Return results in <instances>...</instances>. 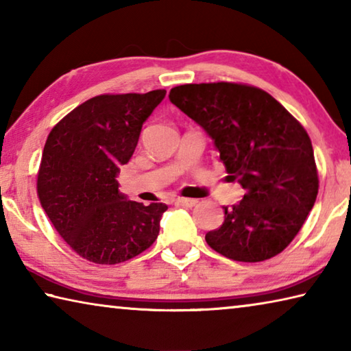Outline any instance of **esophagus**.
<instances>
[{
  "instance_id": "esophagus-1",
  "label": "esophagus",
  "mask_w": 351,
  "mask_h": 351,
  "mask_svg": "<svg viewBox=\"0 0 351 351\" xmlns=\"http://www.w3.org/2000/svg\"><path fill=\"white\" fill-rule=\"evenodd\" d=\"M175 201L178 206H184V207H193L198 203L197 199H192V198H176Z\"/></svg>"
}]
</instances>
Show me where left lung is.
I'll use <instances>...</instances> for the list:
<instances>
[{
	"label": "left lung",
	"mask_w": 351,
	"mask_h": 351,
	"mask_svg": "<svg viewBox=\"0 0 351 351\" xmlns=\"http://www.w3.org/2000/svg\"><path fill=\"white\" fill-rule=\"evenodd\" d=\"M170 102L204 130L232 181L245 189L223 206L224 221L206 241L230 260H268L302 229L316 203L319 180L305 128L263 90L240 83L171 88Z\"/></svg>",
	"instance_id": "8db88e82"
}]
</instances>
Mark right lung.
Wrapping results in <instances>:
<instances>
[{"label": "right lung", "mask_w": 351, "mask_h": 351, "mask_svg": "<svg viewBox=\"0 0 351 351\" xmlns=\"http://www.w3.org/2000/svg\"><path fill=\"white\" fill-rule=\"evenodd\" d=\"M164 97L165 90L93 97L47 136L37 180L41 207L62 239L93 263H122L158 239L167 206L128 199L117 175Z\"/></svg>", "instance_id": "right-lung-1"}]
</instances>
